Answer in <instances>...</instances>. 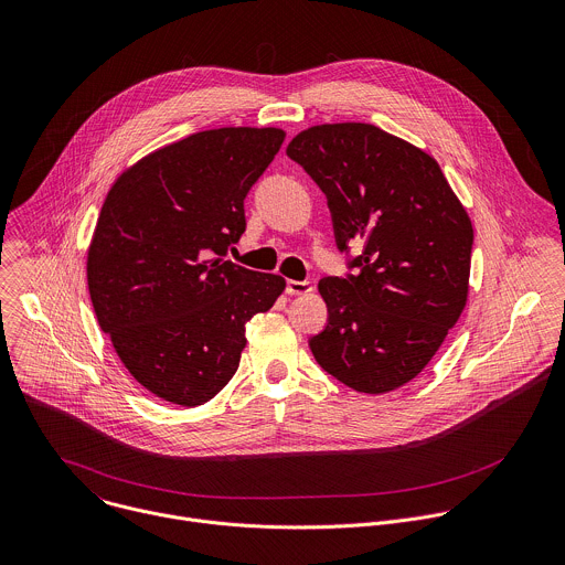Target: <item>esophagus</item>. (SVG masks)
<instances>
[{
  "label": "esophagus",
  "mask_w": 565,
  "mask_h": 565,
  "mask_svg": "<svg viewBox=\"0 0 565 565\" xmlns=\"http://www.w3.org/2000/svg\"><path fill=\"white\" fill-rule=\"evenodd\" d=\"M286 292H288V295H308V292H312V286H310V281H295V279H288V281H286Z\"/></svg>",
  "instance_id": "1"
}]
</instances>
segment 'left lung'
I'll list each match as a JSON object with an SVG mask.
<instances>
[{"instance_id":"8db88e82","label":"left lung","mask_w":565,"mask_h":565,"mask_svg":"<svg viewBox=\"0 0 565 565\" xmlns=\"http://www.w3.org/2000/svg\"><path fill=\"white\" fill-rule=\"evenodd\" d=\"M286 154L326 195L337 248H361L356 275L319 281L328 326L310 350L356 393L397 391L466 308L472 222L428 152L372 124L312 126Z\"/></svg>"}]
</instances>
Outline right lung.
Masks as SVG:
<instances>
[{
	"instance_id": "right-lung-1",
	"label": "right lung",
	"mask_w": 565,
	"mask_h": 565,
	"mask_svg": "<svg viewBox=\"0 0 565 565\" xmlns=\"http://www.w3.org/2000/svg\"><path fill=\"white\" fill-rule=\"evenodd\" d=\"M284 137L202 130L132 163L106 195L86 262L90 301L126 370L163 402H211L237 372L246 323L286 288L224 259Z\"/></svg>"
}]
</instances>
